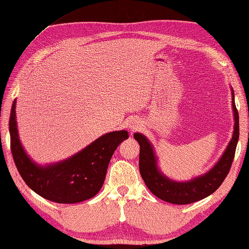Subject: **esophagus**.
Wrapping results in <instances>:
<instances>
[{"label":"esophagus","instance_id":"34e87169","mask_svg":"<svg viewBox=\"0 0 249 249\" xmlns=\"http://www.w3.org/2000/svg\"><path fill=\"white\" fill-rule=\"evenodd\" d=\"M141 126H142V124L140 123L139 120H132V123H130V124H129L130 132H131V133H133V132L140 130Z\"/></svg>","mask_w":249,"mask_h":249}]
</instances>
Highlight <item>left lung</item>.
<instances>
[{"mask_svg":"<svg viewBox=\"0 0 249 249\" xmlns=\"http://www.w3.org/2000/svg\"><path fill=\"white\" fill-rule=\"evenodd\" d=\"M232 109L234 116V129L232 139L221 157L206 173L194 177L190 180L177 181L171 179L160 171L155 149L150 141L142 133H134L140 144V173L146 186L153 194L172 204H190L211 196L224 182L231 169L234 158L240 126L238 113L234 102V91L231 87Z\"/></svg>","mask_w":249,"mask_h":249,"instance_id":"obj_1","label":"left lung"}]
</instances>
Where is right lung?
<instances>
[{"instance_id":"right-lung-1","label":"right lung","mask_w":249,"mask_h":249,"mask_svg":"<svg viewBox=\"0 0 249 249\" xmlns=\"http://www.w3.org/2000/svg\"><path fill=\"white\" fill-rule=\"evenodd\" d=\"M13 158L19 174L40 196L61 204H74L94 196L101 190L115 150L129 138L125 130L106 133L68 159L38 164L30 158L20 142L16 119V100L9 117Z\"/></svg>"}]
</instances>
